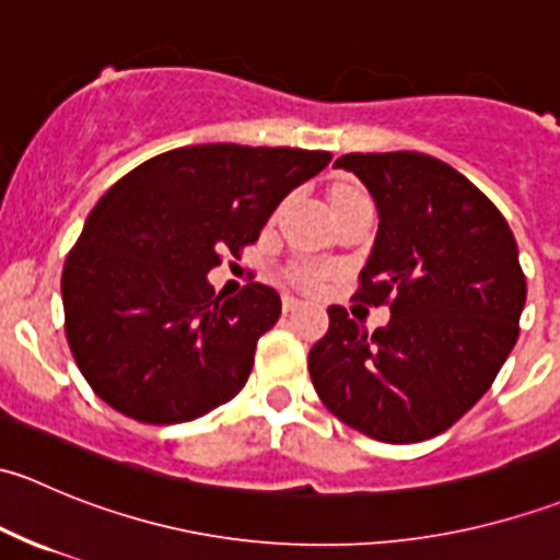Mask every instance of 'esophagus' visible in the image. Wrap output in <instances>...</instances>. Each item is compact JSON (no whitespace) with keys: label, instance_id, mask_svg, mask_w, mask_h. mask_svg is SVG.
Masks as SVG:
<instances>
[{"label":"esophagus","instance_id":"34e87169","mask_svg":"<svg viewBox=\"0 0 560 560\" xmlns=\"http://www.w3.org/2000/svg\"><path fill=\"white\" fill-rule=\"evenodd\" d=\"M301 306H303V301H298V298H292V295H284V301H281V308H284V314L298 312Z\"/></svg>","mask_w":560,"mask_h":560}]
</instances>
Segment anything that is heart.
Segmentation results:
<instances>
[{"label":"heart","mask_w":560,"mask_h":560,"mask_svg":"<svg viewBox=\"0 0 560 560\" xmlns=\"http://www.w3.org/2000/svg\"><path fill=\"white\" fill-rule=\"evenodd\" d=\"M358 197H365L360 189H352V186H336L332 189V208L341 206V202L347 200H358ZM292 281H298V284L303 287H314L316 281H319V270L312 268V265H295V268L290 270Z\"/></svg>","instance_id":"heart-1"}]
</instances>
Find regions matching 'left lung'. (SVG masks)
<instances>
[{
  "instance_id": "8db88e82",
  "label": "left lung",
  "mask_w": 560,
  "mask_h": 560,
  "mask_svg": "<svg viewBox=\"0 0 560 560\" xmlns=\"http://www.w3.org/2000/svg\"><path fill=\"white\" fill-rule=\"evenodd\" d=\"M380 211L360 298L389 306L365 330L330 306L308 352L322 404L371 439L415 444L455 425L493 385L521 332L525 276L499 208L436 156L343 154Z\"/></svg>"
}]
</instances>
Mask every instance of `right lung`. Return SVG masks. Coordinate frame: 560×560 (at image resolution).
Masks as SVG:
<instances>
[{
	"label": "right lung",
	"mask_w": 560,
	"mask_h": 560,
	"mask_svg": "<svg viewBox=\"0 0 560 560\" xmlns=\"http://www.w3.org/2000/svg\"><path fill=\"white\" fill-rule=\"evenodd\" d=\"M327 162V151L184 145L105 191L67 254L61 301L72 358L107 406L173 425L241 393L281 298L252 281L222 301L208 270L254 244Z\"/></svg>",
	"instance_id": "obj_1"
}]
</instances>
